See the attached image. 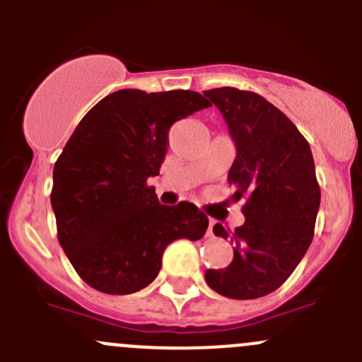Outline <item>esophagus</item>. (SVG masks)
<instances>
[{
  "instance_id": "obj_1",
  "label": "esophagus",
  "mask_w": 362,
  "mask_h": 362,
  "mask_svg": "<svg viewBox=\"0 0 362 362\" xmlns=\"http://www.w3.org/2000/svg\"><path fill=\"white\" fill-rule=\"evenodd\" d=\"M214 235V221H210V224H208V236Z\"/></svg>"
}]
</instances>
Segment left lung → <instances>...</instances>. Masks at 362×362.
<instances>
[{
  "mask_svg": "<svg viewBox=\"0 0 362 362\" xmlns=\"http://www.w3.org/2000/svg\"><path fill=\"white\" fill-rule=\"evenodd\" d=\"M228 124L236 158L228 173L233 199L245 198V222L235 229V257L224 269H208L215 293L255 299L279 289L308 250L320 204L308 141L269 101L249 90H204ZM217 236L228 240L221 224Z\"/></svg>",
  "mask_w": 362,
  "mask_h": 362,
  "instance_id": "obj_1",
  "label": "left lung"
}]
</instances>
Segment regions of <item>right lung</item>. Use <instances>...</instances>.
<instances>
[{
  "mask_svg": "<svg viewBox=\"0 0 362 362\" xmlns=\"http://www.w3.org/2000/svg\"><path fill=\"white\" fill-rule=\"evenodd\" d=\"M210 107L194 90L120 89L86 113L54 166L57 238L75 272L105 294L154 282L171 242L203 238L208 217L189 202L160 204L147 180L159 175L168 131Z\"/></svg>",
  "mask_w": 362,
  "mask_h": 362,
  "instance_id": "right-lung-1",
  "label": "right lung"
}]
</instances>
